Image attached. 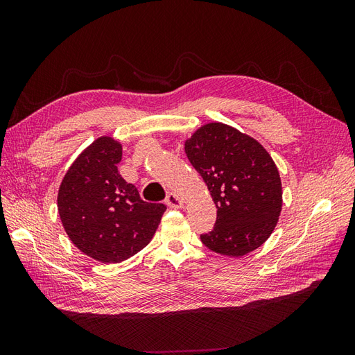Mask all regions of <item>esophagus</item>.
<instances>
[{"mask_svg": "<svg viewBox=\"0 0 355 355\" xmlns=\"http://www.w3.org/2000/svg\"><path fill=\"white\" fill-rule=\"evenodd\" d=\"M166 204L171 209H182L184 207V200H182L175 192H170V194L166 197Z\"/></svg>", "mask_w": 355, "mask_h": 355, "instance_id": "1", "label": "esophagus"}]
</instances>
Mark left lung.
<instances>
[{
  "instance_id": "left-lung-1",
  "label": "left lung",
  "mask_w": 355,
  "mask_h": 355,
  "mask_svg": "<svg viewBox=\"0 0 355 355\" xmlns=\"http://www.w3.org/2000/svg\"><path fill=\"white\" fill-rule=\"evenodd\" d=\"M185 153L216 204L214 228L202 244L225 256H244L272 234L283 206L282 179L266 149L222 123L201 125Z\"/></svg>"
}]
</instances>
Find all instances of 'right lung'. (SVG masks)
Segmentation results:
<instances>
[{
	"label": "right lung",
	"instance_id": "add662e5",
	"mask_svg": "<svg viewBox=\"0 0 355 355\" xmlns=\"http://www.w3.org/2000/svg\"><path fill=\"white\" fill-rule=\"evenodd\" d=\"M123 146L101 136L73 161L59 188L58 210L69 240L102 263L123 262L151 241L166 211L146 202L118 173Z\"/></svg>",
	"mask_w": 355,
	"mask_h": 355
}]
</instances>
